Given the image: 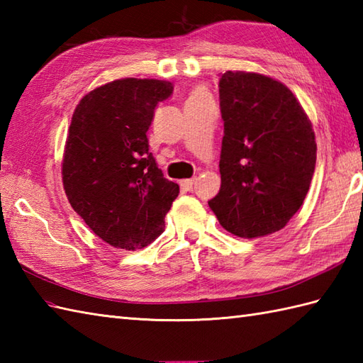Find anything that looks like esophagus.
Returning a JSON list of instances; mask_svg holds the SVG:
<instances>
[{"mask_svg": "<svg viewBox=\"0 0 363 363\" xmlns=\"http://www.w3.org/2000/svg\"><path fill=\"white\" fill-rule=\"evenodd\" d=\"M195 182H196V177H191V179H184V181H181V186H182L184 189L191 190V189H194V186H195Z\"/></svg>", "mask_w": 363, "mask_h": 363, "instance_id": "1", "label": "esophagus"}]
</instances>
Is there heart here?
Returning <instances> with one entry per match:
<instances>
[{"label":"heart","mask_w":363,"mask_h":363,"mask_svg":"<svg viewBox=\"0 0 363 363\" xmlns=\"http://www.w3.org/2000/svg\"><path fill=\"white\" fill-rule=\"evenodd\" d=\"M206 91L203 89H196L194 94H191V98H198V96H204Z\"/></svg>","instance_id":"heart-1"}]
</instances>
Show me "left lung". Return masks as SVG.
Segmentation results:
<instances>
[{"label": "left lung", "mask_w": 363, "mask_h": 363, "mask_svg": "<svg viewBox=\"0 0 363 363\" xmlns=\"http://www.w3.org/2000/svg\"><path fill=\"white\" fill-rule=\"evenodd\" d=\"M221 187L209 201L220 225L245 238L273 234L303 206L317 162L311 120L268 76L220 74Z\"/></svg>", "instance_id": "8db88e82"}]
</instances>
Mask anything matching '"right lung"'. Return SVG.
I'll return each mask as SVG.
<instances>
[{"label":"right lung","instance_id":"right-lung-1","mask_svg":"<svg viewBox=\"0 0 363 363\" xmlns=\"http://www.w3.org/2000/svg\"><path fill=\"white\" fill-rule=\"evenodd\" d=\"M172 82L117 79L91 90L73 113L62 179L74 212L115 248L134 251L164 233L179 186L164 177L146 130Z\"/></svg>","mask_w":363,"mask_h":363}]
</instances>
